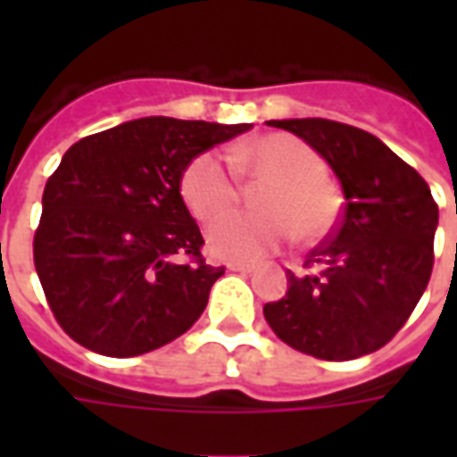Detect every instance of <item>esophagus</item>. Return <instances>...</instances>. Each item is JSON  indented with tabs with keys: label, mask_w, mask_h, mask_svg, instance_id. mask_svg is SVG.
Masks as SVG:
<instances>
[{
	"label": "esophagus",
	"mask_w": 457,
	"mask_h": 457,
	"mask_svg": "<svg viewBox=\"0 0 457 457\" xmlns=\"http://www.w3.org/2000/svg\"><path fill=\"white\" fill-rule=\"evenodd\" d=\"M228 269H232V271H242V274H249V271H254V264H247V262H229Z\"/></svg>",
	"instance_id": "34e87169"
}]
</instances>
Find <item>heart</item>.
<instances>
[{"instance_id": "obj_1", "label": "heart", "mask_w": 457, "mask_h": 457, "mask_svg": "<svg viewBox=\"0 0 457 457\" xmlns=\"http://www.w3.org/2000/svg\"><path fill=\"white\" fill-rule=\"evenodd\" d=\"M229 163L259 190L264 215H229L208 229V247L220 259L257 262L288 239L318 245L336 229L343 195L326 176V161L313 146L291 134H267L229 149ZM180 198L200 222L228 215L239 203V180L218 151H200L180 173Z\"/></svg>"}]
</instances>
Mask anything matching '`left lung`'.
I'll use <instances>...</instances> for the list:
<instances>
[{"label": "left lung", "instance_id": "obj_1", "mask_svg": "<svg viewBox=\"0 0 457 457\" xmlns=\"http://www.w3.org/2000/svg\"><path fill=\"white\" fill-rule=\"evenodd\" d=\"M294 131L336 170L343 215L288 271L287 296L264 306L278 340L318 360L345 362L389 343L428 287L438 205L428 183L374 134L343 121L271 120Z\"/></svg>", "mask_w": 457, "mask_h": 457}]
</instances>
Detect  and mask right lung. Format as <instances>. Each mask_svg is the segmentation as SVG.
<instances>
[{
  "label": "right lung",
  "instance_id": "1",
  "mask_svg": "<svg viewBox=\"0 0 457 457\" xmlns=\"http://www.w3.org/2000/svg\"><path fill=\"white\" fill-rule=\"evenodd\" d=\"M249 124L144 117L75 141L48 176L34 264L58 326L107 357H137L183 336L225 267L180 198L200 151Z\"/></svg>",
  "mask_w": 457,
  "mask_h": 457
}]
</instances>
